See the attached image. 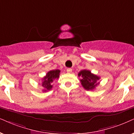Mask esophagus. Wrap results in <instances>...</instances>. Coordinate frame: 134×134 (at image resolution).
<instances>
[{"instance_id":"34e87169","label":"esophagus","mask_w":134,"mask_h":134,"mask_svg":"<svg viewBox=\"0 0 134 134\" xmlns=\"http://www.w3.org/2000/svg\"><path fill=\"white\" fill-rule=\"evenodd\" d=\"M67 72H68V73H71V72H72V69H70V68L67 69Z\"/></svg>"}]
</instances>
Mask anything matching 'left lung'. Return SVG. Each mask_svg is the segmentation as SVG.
I'll list each match as a JSON object with an SVG mask.
<instances>
[{"label":"left lung","instance_id":"8db88e82","mask_svg":"<svg viewBox=\"0 0 134 134\" xmlns=\"http://www.w3.org/2000/svg\"><path fill=\"white\" fill-rule=\"evenodd\" d=\"M78 76L82 77V79H80L81 84L87 90H93L95 88L97 85L99 83V82L97 83V81L100 79L99 77L85 69L81 70L78 74Z\"/></svg>","mask_w":134,"mask_h":134}]
</instances>
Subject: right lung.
Here are the masks:
<instances>
[{"instance_id": "right-lung-1", "label": "right lung", "mask_w": 134, "mask_h": 134, "mask_svg": "<svg viewBox=\"0 0 134 134\" xmlns=\"http://www.w3.org/2000/svg\"><path fill=\"white\" fill-rule=\"evenodd\" d=\"M60 72V70H59V69H57V70H50L49 72L47 73L46 75L42 80H43L42 87L45 88V90H44L43 91H47L52 89V83L54 82V80L59 79Z\"/></svg>"}]
</instances>
